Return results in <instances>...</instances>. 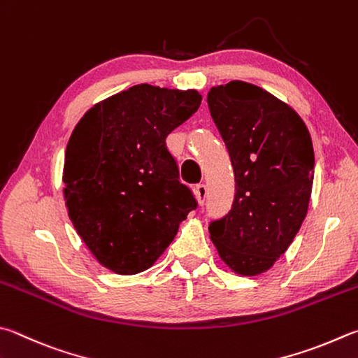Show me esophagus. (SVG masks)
I'll return each mask as SVG.
<instances>
[{
	"instance_id": "1",
	"label": "esophagus",
	"mask_w": 358,
	"mask_h": 358,
	"mask_svg": "<svg viewBox=\"0 0 358 358\" xmlns=\"http://www.w3.org/2000/svg\"><path fill=\"white\" fill-rule=\"evenodd\" d=\"M206 196H208L206 186L205 185H197V187H196V197H197L199 205H203L205 203Z\"/></svg>"
}]
</instances>
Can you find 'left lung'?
<instances>
[{"label": "left lung", "instance_id": "1", "mask_svg": "<svg viewBox=\"0 0 358 358\" xmlns=\"http://www.w3.org/2000/svg\"><path fill=\"white\" fill-rule=\"evenodd\" d=\"M235 171V200L210 224V238L235 274L269 271L308 211L315 153L307 125L268 90L244 81L214 86L206 96Z\"/></svg>", "mask_w": 358, "mask_h": 358}]
</instances>
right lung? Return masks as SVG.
I'll return each instance as SVG.
<instances>
[{"mask_svg": "<svg viewBox=\"0 0 358 358\" xmlns=\"http://www.w3.org/2000/svg\"><path fill=\"white\" fill-rule=\"evenodd\" d=\"M200 101L194 89L138 84L94 105L70 136L62 172L69 217L115 274L152 268L197 206L166 138Z\"/></svg>", "mask_w": 358, "mask_h": 358, "instance_id": "obj_1", "label": "right lung"}]
</instances>
